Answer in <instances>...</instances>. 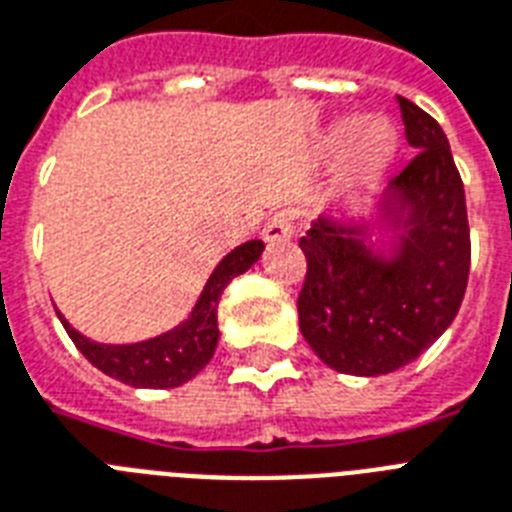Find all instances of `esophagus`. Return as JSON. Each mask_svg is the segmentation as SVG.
<instances>
[{
	"instance_id": "esophagus-1",
	"label": "esophagus",
	"mask_w": 512,
	"mask_h": 512,
	"mask_svg": "<svg viewBox=\"0 0 512 512\" xmlns=\"http://www.w3.org/2000/svg\"><path fill=\"white\" fill-rule=\"evenodd\" d=\"M293 235V219L290 214H275L264 224V230H261V237L267 240V243H280V240H290Z\"/></svg>"
}]
</instances>
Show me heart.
<instances>
[{"label":"heart","instance_id":"heart-1","mask_svg":"<svg viewBox=\"0 0 512 512\" xmlns=\"http://www.w3.org/2000/svg\"><path fill=\"white\" fill-rule=\"evenodd\" d=\"M333 142L349 140V166H346V177L349 182L359 185V182H370L386 169L388 163L394 161L396 147V132L391 129L388 121L383 118H367L362 124H354L349 118H343L333 126L330 134Z\"/></svg>","mask_w":512,"mask_h":512}]
</instances>
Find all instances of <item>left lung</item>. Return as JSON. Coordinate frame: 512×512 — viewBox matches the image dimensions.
<instances>
[{"mask_svg": "<svg viewBox=\"0 0 512 512\" xmlns=\"http://www.w3.org/2000/svg\"><path fill=\"white\" fill-rule=\"evenodd\" d=\"M396 102L418 155L370 216H320L298 243V325L314 354L346 375H386L418 359L452 325L468 288V211L447 134L415 102ZM375 231L389 232L388 252L371 240Z\"/></svg>", "mask_w": 512, "mask_h": 512, "instance_id": "1", "label": "left lung"}]
</instances>
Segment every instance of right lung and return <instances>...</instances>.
<instances>
[{"mask_svg": "<svg viewBox=\"0 0 512 512\" xmlns=\"http://www.w3.org/2000/svg\"><path fill=\"white\" fill-rule=\"evenodd\" d=\"M264 243L248 240L224 256L208 277L206 288L192 306L190 317L166 333L140 343H97L73 330L71 322L57 312L65 333L71 335L76 349L110 378L134 388H177L195 378L211 362L219 343L216 309L224 288L259 261Z\"/></svg>", "mask_w": 512, "mask_h": 512, "instance_id": "right-lung-1", "label": "right lung"}]
</instances>
